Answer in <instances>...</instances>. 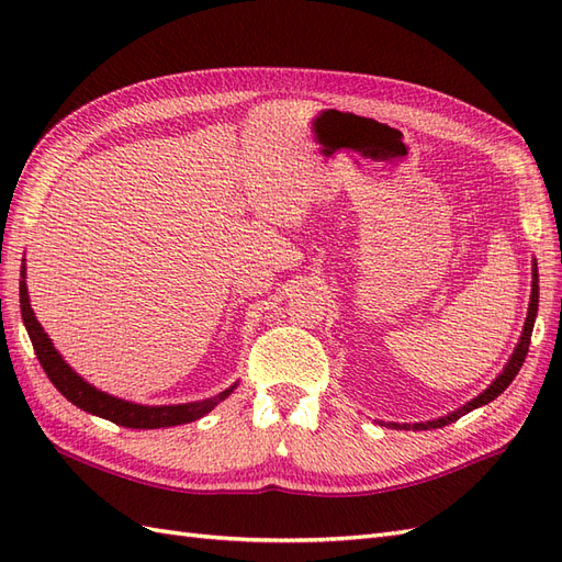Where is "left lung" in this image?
I'll list each match as a JSON object with an SVG mask.
<instances>
[{
  "label": "left lung",
  "instance_id": "obj_1",
  "mask_svg": "<svg viewBox=\"0 0 562 562\" xmlns=\"http://www.w3.org/2000/svg\"><path fill=\"white\" fill-rule=\"evenodd\" d=\"M537 307H539V274H537V262H532V295H530V307H527V318H525V326H522V335L518 339V345L512 353V359H508V363L504 366V370L499 372V378L492 382L483 394L475 396L473 401H469L467 405L457 407L454 413L446 415V417H438V419H431V422H417V424H396V422H382V427H389V429H413V431H427V429H440L446 427V424L450 422H457L459 417H464L467 413L475 411V407L481 405H487L490 401H495L502 391L514 382V378L518 375V370L522 368L525 363V356H527V349H530V339H532V328H535V318H537Z\"/></svg>",
  "mask_w": 562,
  "mask_h": 562
}]
</instances>
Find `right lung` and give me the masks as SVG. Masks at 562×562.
Wrapping results in <instances>:
<instances>
[{"label": "right lung", "mask_w": 562, "mask_h": 562, "mask_svg": "<svg viewBox=\"0 0 562 562\" xmlns=\"http://www.w3.org/2000/svg\"><path fill=\"white\" fill-rule=\"evenodd\" d=\"M21 277H23L21 279V314H23L27 335L32 339V347H35V353L46 372V378L54 382V386L67 401L81 407V411L110 419L119 424V427H126V429H164V427H178V424H187L203 417L236 389V384H232L229 389L220 391V394L213 398L196 401V403H180V405H138V403L105 394V391L83 382L77 372L63 361V356L56 351L54 342H50L48 335L40 326V321L35 318V312L30 307L27 285H25V265L21 269Z\"/></svg>", "instance_id": "right-lung-1"}]
</instances>
